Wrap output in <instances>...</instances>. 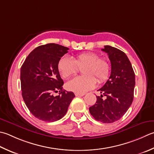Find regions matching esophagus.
<instances>
[{"mask_svg": "<svg viewBox=\"0 0 154 154\" xmlns=\"http://www.w3.org/2000/svg\"><path fill=\"white\" fill-rule=\"evenodd\" d=\"M75 96H76V97H82V96H83L84 95V93H75Z\"/></svg>", "mask_w": 154, "mask_h": 154, "instance_id": "obj_1", "label": "esophagus"}]
</instances>
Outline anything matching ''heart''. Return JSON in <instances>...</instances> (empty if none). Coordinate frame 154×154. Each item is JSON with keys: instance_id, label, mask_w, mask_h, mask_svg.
<instances>
[{"instance_id": "obj_1", "label": "heart", "mask_w": 154, "mask_h": 154, "mask_svg": "<svg viewBox=\"0 0 154 154\" xmlns=\"http://www.w3.org/2000/svg\"><path fill=\"white\" fill-rule=\"evenodd\" d=\"M83 69L85 75L75 77L69 81L67 88L69 91L83 93L94 88L97 80L99 83L105 82L110 73V65L107 59L99 58L98 54L93 52H85L79 54L73 59L67 56L60 59L58 69L63 77L68 78Z\"/></svg>"}]
</instances>
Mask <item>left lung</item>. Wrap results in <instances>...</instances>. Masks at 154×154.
I'll return each instance as SVG.
<instances>
[{"instance_id": "8db88e82", "label": "left lung", "mask_w": 154, "mask_h": 154, "mask_svg": "<svg viewBox=\"0 0 154 154\" xmlns=\"http://www.w3.org/2000/svg\"><path fill=\"white\" fill-rule=\"evenodd\" d=\"M107 53L111 61L109 79L99 89L96 103L89 107V112L97 120L105 123L115 122L123 116L134 99L135 73L125 53L117 48L105 45L101 49ZM103 96L106 99L103 100Z\"/></svg>"}]
</instances>
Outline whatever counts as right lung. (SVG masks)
<instances>
[{
	"label": "right lung",
	"mask_w": 154,
	"mask_h": 154,
	"mask_svg": "<svg viewBox=\"0 0 154 154\" xmlns=\"http://www.w3.org/2000/svg\"><path fill=\"white\" fill-rule=\"evenodd\" d=\"M69 48L55 43L37 47L26 57L20 69L23 100L30 112L37 119L53 122L67 113L75 97L72 91L63 89L58 63ZM60 91L54 96L52 93Z\"/></svg>",
	"instance_id": "right-lung-1"
}]
</instances>
